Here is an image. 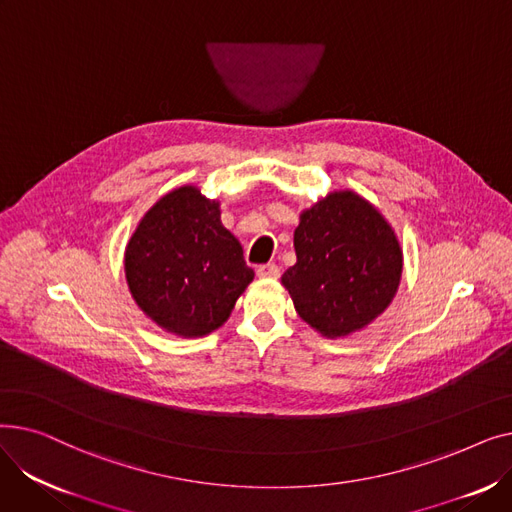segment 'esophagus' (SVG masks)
Instances as JSON below:
<instances>
[{"label":"esophagus","mask_w":512,"mask_h":512,"mask_svg":"<svg viewBox=\"0 0 512 512\" xmlns=\"http://www.w3.org/2000/svg\"><path fill=\"white\" fill-rule=\"evenodd\" d=\"M257 276L263 280H278L280 278V267L276 263H265L257 267Z\"/></svg>","instance_id":"34e87169"}]
</instances>
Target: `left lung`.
<instances>
[{"label":"left lung","instance_id":"obj_1","mask_svg":"<svg viewBox=\"0 0 512 512\" xmlns=\"http://www.w3.org/2000/svg\"><path fill=\"white\" fill-rule=\"evenodd\" d=\"M297 263L282 284L294 309L326 338L363 330L392 303L400 242L384 215L353 191H334L301 213Z\"/></svg>","mask_w":512,"mask_h":512}]
</instances>
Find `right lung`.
<instances>
[{"mask_svg":"<svg viewBox=\"0 0 512 512\" xmlns=\"http://www.w3.org/2000/svg\"><path fill=\"white\" fill-rule=\"evenodd\" d=\"M124 272L143 313L182 338L224 326L255 278L240 242L220 220V203L191 184L174 188L143 215L126 245Z\"/></svg>","mask_w":512,"mask_h":512,"instance_id":"add662e5","label":"right lung"}]
</instances>
